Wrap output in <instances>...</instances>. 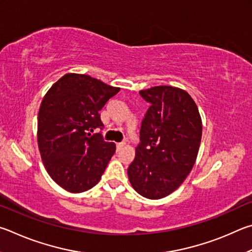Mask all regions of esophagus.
Returning a JSON list of instances; mask_svg holds the SVG:
<instances>
[{
    "label": "esophagus",
    "mask_w": 252,
    "mask_h": 252,
    "mask_svg": "<svg viewBox=\"0 0 252 252\" xmlns=\"http://www.w3.org/2000/svg\"><path fill=\"white\" fill-rule=\"evenodd\" d=\"M124 146H125V143H117V144H116V148H117V149H121V148L124 147Z\"/></svg>",
    "instance_id": "1"
}]
</instances>
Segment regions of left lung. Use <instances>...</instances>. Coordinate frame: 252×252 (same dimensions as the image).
Segmentation results:
<instances>
[{"instance_id":"obj_1","label":"left lung","mask_w":252,"mask_h":252,"mask_svg":"<svg viewBox=\"0 0 252 252\" xmlns=\"http://www.w3.org/2000/svg\"><path fill=\"white\" fill-rule=\"evenodd\" d=\"M151 103L140 127V144L127 169L130 185L148 199L170 195L190 173L199 151L201 117L186 91L155 86L139 92Z\"/></svg>"}]
</instances>
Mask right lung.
<instances>
[{
    "instance_id": "obj_1",
    "label": "right lung",
    "mask_w": 252,
    "mask_h": 252,
    "mask_svg": "<svg viewBox=\"0 0 252 252\" xmlns=\"http://www.w3.org/2000/svg\"><path fill=\"white\" fill-rule=\"evenodd\" d=\"M121 88L90 75L68 73L47 91L39 106L37 144L44 167L69 192L87 191L99 182L116 151L105 142L99 110Z\"/></svg>"
}]
</instances>
